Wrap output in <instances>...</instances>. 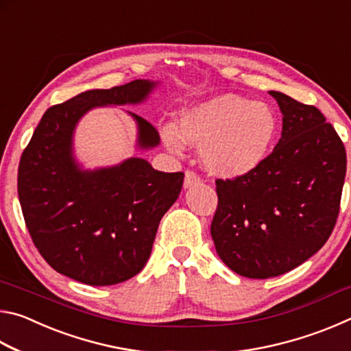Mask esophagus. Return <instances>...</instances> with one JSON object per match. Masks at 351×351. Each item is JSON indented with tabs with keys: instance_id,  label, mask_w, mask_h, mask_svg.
<instances>
[{
	"instance_id": "obj_1",
	"label": "esophagus",
	"mask_w": 351,
	"mask_h": 351,
	"mask_svg": "<svg viewBox=\"0 0 351 351\" xmlns=\"http://www.w3.org/2000/svg\"><path fill=\"white\" fill-rule=\"evenodd\" d=\"M198 182H199V176L195 173V171L187 170L186 176H184V189H190V187L197 186Z\"/></svg>"
}]
</instances>
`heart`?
<instances>
[{
    "mask_svg": "<svg viewBox=\"0 0 351 351\" xmlns=\"http://www.w3.org/2000/svg\"><path fill=\"white\" fill-rule=\"evenodd\" d=\"M277 133L278 121L269 105L224 93L181 110L176 128L165 127L162 138L173 152L180 150L181 141L199 148L201 164L209 173L237 180L263 165Z\"/></svg>",
    "mask_w": 351,
    "mask_h": 351,
    "instance_id": "heart-1",
    "label": "heart"
}]
</instances>
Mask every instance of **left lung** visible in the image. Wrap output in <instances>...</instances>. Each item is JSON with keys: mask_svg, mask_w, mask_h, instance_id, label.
<instances>
[{"mask_svg": "<svg viewBox=\"0 0 351 351\" xmlns=\"http://www.w3.org/2000/svg\"><path fill=\"white\" fill-rule=\"evenodd\" d=\"M282 138L251 175L218 180L210 234L218 257L247 278L304 263L335 228L347 171L346 148L316 106L278 91Z\"/></svg>", "mask_w": 351, "mask_h": 351, "instance_id": "left-lung-1", "label": "left lung"}]
</instances>
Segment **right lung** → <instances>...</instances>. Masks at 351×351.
I'll use <instances>...</instances> for the list:
<instances>
[{"mask_svg":"<svg viewBox=\"0 0 351 351\" xmlns=\"http://www.w3.org/2000/svg\"><path fill=\"white\" fill-rule=\"evenodd\" d=\"M159 82L90 90L51 106L21 154L19 198L38 249L57 272L91 287L125 282L144 268L164 213L180 197L184 173L154 170L144 158L85 169L74 154L77 123L99 106L139 105ZM136 122L138 150L159 145L150 122Z\"/></svg>","mask_w":351,"mask_h":351,"instance_id":"1","label":"right lung"}]
</instances>
